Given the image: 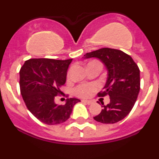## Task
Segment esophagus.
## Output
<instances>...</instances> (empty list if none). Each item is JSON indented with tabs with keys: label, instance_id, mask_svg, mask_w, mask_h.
Returning <instances> with one entry per match:
<instances>
[{
	"label": "esophagus",
	"instance_id": "34e87169",
	"mask_svg": "<svg viewBox=\"0 0 159 159\" xmlns=\"http://www.w3.org/2000/svg\"><path fill=\"white\" fill-rule=\"evenodd\" d=\"M83 102H86L87 104H88V105H90V104H92V101H89V100H82Z\"/></svg>",
	"mask_w": 159,
	"mask_h": 159
}]
</instances>
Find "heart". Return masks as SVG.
Listing matches in <instances>:
<instances>
[{
    "label": "heart",
    "instance_id": "heart-1",
    "mask_svg": "<svg viewBox=\"0 0 159 159\" xmlns=\"http://www.w3.org/2000/svg\"><path fill=\"white\" fill-rule=\"evenodd\" d=\"M92 64H100L98 61H92L90 62L88 65ZM67 78H70V71L67 72ZM98 88V86L95 84H80L77 87H75L74 89V93L75 95L81 98H88L92 95L94 92H95Z\"/></svg>",
    "mask_w": 159,
    "mask_h": 159
}]
</instances>
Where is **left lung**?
<instances>
[{
  "instance_id": "1",
  "label": "left lung",
  "mask_w": 159,
  "mask_h": 159,
  "mask_svg": "<svg viewBox=\"0 0 159 159\" xmlns=\"http://www.w3.org/2000/svg\"><path fill=\"white\" fill-rule=\"evenodd\" d=\"M92 57L99 59L108 71L105 87L98 95L110 96L108 104L101 102L102 111L94 119L116 123L124 119L135 103L140 90L139 68L130 56L118 49L102 48L84 55L85 59Z\"/></svg>"
}]
</instances>
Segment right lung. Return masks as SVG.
Listing matches in <instances>:
<instances>
[{
  "mask_svg": "<svg viewBox=\"0 0 159 159\" xmlns=\"http://www.w3.org/2000/svg\"><path fill=\"white\" fill-rule=\"evenodd\" d=\"M72 59L65 60L40 58L26 60L20 70V89L29 111L48 125L64 123L74 105L80 100L69 98L64 105L55 102L66 82L67 71Z\"/></svg>",
  "mask_w": 159,
  "mask_h": 159,
  "instance_id": "obj_1",
  "label": "right lung"
}]
</instances>
